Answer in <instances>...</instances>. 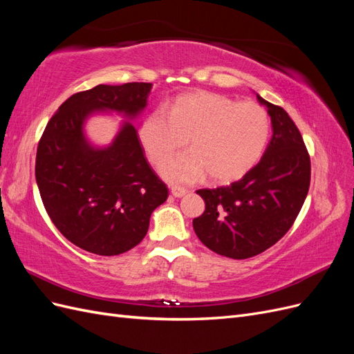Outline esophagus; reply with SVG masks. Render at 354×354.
<instances>
[{"mask_svg": "<svg viewBox=\"0 0 354 354\" xmlns=\"http://www.w3.org/2000/svg\"><path fill=\"white\" fill-rule=\"evenodd\" d=\"M186 194H187V190L185 187H181V186L171 187V195L176 196V198H181V196H185Z\"/></svg>", "mask_w": 354, "mask_h": 354, "instance_id": "34e87169", "label": "esophagus"}]
</instances>
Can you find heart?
I'll list each match as a JSON object with an SVG mask.
<instances>
[{"label":"heart","instance_id":"heart-1","mask_svg":"<svg viewBox=\"0 0 354 354\" xmlns=\"http://www.w3.org/2000/svg\"><path fill=\"white\" fill-rule=\"evenodd\" d=\"M190 151L166 158L185 142ZM270 137V118L260 104L209 91L181 94L164 111L147 113L137 138L149 160L173 183H190L208 173L216 181L243 177L261 159Z\"/></svg>","mask_w":354,"mask_h":354}]
</instances>
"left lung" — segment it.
<instances>
[{
  "mask_svg": "<svg viewBox=\"0 0 354 354\" xmlns=\"http://www.w3.org/2000/svg\"><path fill=\"white\" fill-rule=\"evenodd\" d=\"M273 136L260 162L230 186L201 189L205 211L194 220L201 242L233 260L270 248L291 229L310 186V156L289 115L257 94Z\"/></svg>",
  "mask_w": 354,
  "mask_h": 354,
  "instance_id": "1",
  "label": "left lung"
}]
</instances>
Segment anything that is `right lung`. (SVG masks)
Instances as JSON below:
<instances>
[{
  "label": "right lung",
  "instance_id": "obj_1",
  "mask_svg": "<svg viewBox=\"0 0 354 354\" xmlns=\"http://www.w3.org/2000/svg\"><path fill=\"white\" fill-rule=\"evenodd\" d=\"M151 82L100 84L71 95L48 121L38 143L35 178L59 232L80 248L118 255L140 243L153 209L168 198L130 122L147 106ZM115 111L127 120L108 147H94L84 122Z\"/></svg>",
  "mask_w": 354,
  "mask_h": 354
}]
</instances>
